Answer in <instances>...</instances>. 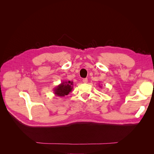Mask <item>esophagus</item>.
<instances>
[{"label":"esophagus","instance_id":"34e87169","mask_svg":"<svg viewBox=\"0 0 154 154\" xmlns=\"http://www.w3.org/2000/svg\"><path fill=\"white\" fill-rule=\"evenodd\" d=\"M83 83H87V82H88V80H87V78H84V79H83Z\"/></svg>","mask_w":154,"mask_h":154}]
</instances>
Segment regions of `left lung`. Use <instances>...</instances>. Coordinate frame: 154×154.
Instances as JSON below:
<instances>
[{"mask_svg":"<svg viewBox=\"0 0 154 154\" xmlns=\"http://www.w3.org/2000/svg\"><path fill=\"white\" fill-rule=\"evenodd\" d=\"M100 87H101V86H100Z\"/></svg>","mask_w":154,"mask_h":154,"instance_id":"obj_1","label":"left lung"}]
</instances>
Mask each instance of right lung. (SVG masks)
<instances>
[{"mask_svg": "<svg viewBox=\"0 0 154 154\" xmlns=\"http://www.w3.org/2000/svg\"><path fill=\"white\" fill-rule=\"evenodd\" d=\"M73 82L71 81L63 82L57 87L54 88V94L55 96L63 97L66 95H68L73 88Z\"/></svg>", "mask_w": 154, "mask_h": 154, "instance_id": "obj_1", "label": "right lung"}]
</instances>
